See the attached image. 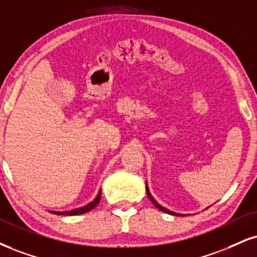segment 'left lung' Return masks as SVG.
<instances>
[{"instance_id":"1","label":"left lung","mask_w":257,"mask_h":257,"mask_svg":"<svg viewBox=\"0 0 257 257\" xmlns=\"http://www.w3.org/2000/svg\"><path fill=\"white\" fill-rule=\"evenodd\" d=\"M146 191H147V195H148V197H150V200L152 201L153 202V205L157 207V208L158 209H160V211H163V212H165V213H168V214H172V215H182V214H178V213H175V212H171V211H169V209H166V208H164L163 206H160L158 202H157L156 200L153 199V196L151 195V193H150V189H148V187H147V184H146Z\"/></svg>"}]
</instances>
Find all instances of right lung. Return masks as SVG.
<instances>
[{
    "label": "right lung",
    "instance_id": "obj_1",
    "mask_svg": "<svg viewBox=\"0 0 257 257\" xmlns=\"http://www.w3.org/2000/svg\"><path fill=\"white\" fill-rule=\"evenodd\" d=\"M100 197H101V190H99L97 197H95V199L92 201V202L87 203L86 206L80 207V208L72 209V211H67V212H54V211H50V212L54 213V214H57V215H79V214H83V213H87V212L91 211V209L95 208V207L98 206L99 201H100Z\"/></svg>",
    "mask_w": 257,
    "mask_h": 257
}]
</instances>
